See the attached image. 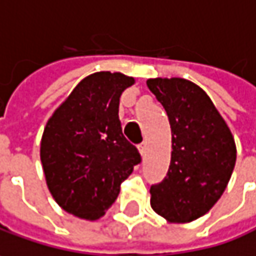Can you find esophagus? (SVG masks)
<instances>
[{
    "label": "esophagus",
    "instance_id": "obj_1",
    "mask_svg": "<svg viewBox=\"0 0 256 256\" xmlns=\"http://www.w3.org/2000/svg\"><path fill=\"white\" fill-rule=\"evenodd\" d=\"M138 150H139L140 156L143 158V156H144V153H146V143H142V144H139V146H138Z\"/></svg>",
    "mask_w": 256,
    "mask_h": 256
}]
</instances>
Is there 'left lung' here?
<instances>
[{"mask_svg":"<svg viewBox=\"0 0 256 256\" xmlns=\"http://www.w3.org/2000/svg\"><path fill=\"white\" fill-rule=\"evenodd\" d=\"M146 84L172 128L169 172L150 188V206L169 224H188L209 212L225 192L236 162L235 139L198 84L180 77H156Z\"/></svg>","mask_w":256,"mask_h":256,"instance_id":"1","label":"left lung"}]
</instances>
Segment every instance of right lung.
I'll return each mask as SVG.
<instances>
[{
  "instance_id": "obj_1",
  "label": "right lung",
  "mask_w": 256,
  "mask_h": 256,
  "mask_svg": "<svg viewBox=\"0 0 256 256\" xmlns=\"http://www.w3.org/2000/svg\"><path fill=\"white\" fill-rule=\"evenodd\" d=\"M133 84L123 72H93L47 120L40 143L46 184L58 206L74 216L100 219L140 163L118 120L120 96Z\"/></svg>"
}]
</instances>
